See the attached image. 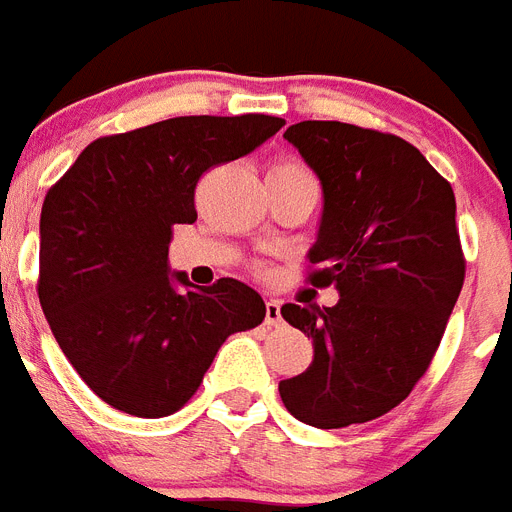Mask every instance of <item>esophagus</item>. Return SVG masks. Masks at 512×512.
Masks as SVG:
<instances>
[{"instance_id": "esophagus-1", "label": "esophagus", "mask_w": 512, "mask_h": 512, "mask_svg": "<svg viewBox=\"0 0 512 512\" xmlns=\"http://www.w3.org/2000/svg\"><path fill=\"white\" fill-rule=\"evenodd\" d=\"M282 322V308L280 301H266V319L264 324L266 327H277Z\"/></svg>"}]
</instances>
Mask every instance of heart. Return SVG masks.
Segmentation results:
<instances>
[{"mask_svg": "<svg viewBox=\"0 0 512 512\" xmlns=\"http://www.w3.org/2000/svg\"><path fill=\"white\" fill-rule=\"evenodd\" d=\"M272 170H282V172H287V170H303L301 164H295V162H277L272 167Z\"/></svg>", "mask_w": 512, "mask_h": 512, "instance_id": "1", "label": "heart"}]
</instances>
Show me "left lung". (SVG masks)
<instances>
[{"label": "left lung", "mask_w": 512, "mask_h": 512, "mask_svg": "<svg viewBox=\"0 0 512 512\" xmlns=\"http://www.w3.org/2000/svg\"><path fill=\"white\" fill-rule=\"evenodd\" d=\"M285 138L322 180L308 282L335 285L340 301L282 306L314 340V361L282 379L280 398L316 429L366 424L411 395L445 335L466 277L455 193L398 135L306 120Z\"/></svg>", "instance_id": "1"}]
</instances>
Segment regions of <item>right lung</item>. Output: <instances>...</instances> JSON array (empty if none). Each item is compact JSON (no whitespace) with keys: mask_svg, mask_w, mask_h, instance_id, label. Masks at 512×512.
Returning a JSON list of instances; mask_svg holds the SVG:
<instances>
[{"mask_svg":"<svg viewBox=\"0 0 512 512\" xmlns=\"http://www.w3.org/2000/svg\"><path fill=\"white\" fill-rule=\"evenodd\" d=\"M282 125L269 114H198L104 135L46 193L38 301L67 361L117 411H180L222 342L264 322L253 287L230 277L193 287L170 274L167 253L172 227L196 222L198 177Z\"/></svg>","mask_w":512,"mask_h":512,"instance_id":"add662e5","label":"right lung"}]
</instances>
